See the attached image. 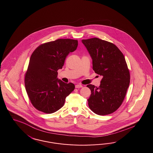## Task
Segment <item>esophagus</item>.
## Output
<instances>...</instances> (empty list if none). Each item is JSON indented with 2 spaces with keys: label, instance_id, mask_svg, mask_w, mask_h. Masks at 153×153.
<instances>
[{
  "label": "esophagus",
  "instance_id": "obj_1",
  "mask_svg": "<svg viewBox=\"0 0 153 153\" xmlns=\"http://www.w3.org/2000/svg\"><path fill=\"white\" fill-rule=\"evenodd\" d=\"M75 87H76V88H82V85L81 84H77V85H76Z\"/></svg>",
  "mask_w": 153,
  "mask_h": 153
}]
</instances>
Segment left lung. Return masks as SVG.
Here are the masks:
<instances>
[{
  "mask_svg": "<svg viewBox=\"0 0 153 153\" xmlns=\"http://www.w3.org/2000/svg\"><path fill=\"white\" fill-rule=\"evenodd\" d=\"M91 57L93 69L102 76L99 87L86 86L91 91L89 108L105 116L121 105L130 84V73L124 56L116 45L97 37L82 40Z\"/></svg>",
  "mask_w": 153,
  "mask_h": 153,
  "instance_id": "left-lung-1",
  "label": "left lung"
}]
</instances>
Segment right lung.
<instances>
[{
  "mask_svg": "<svg viewBox=\"0 0 153 153\" xmlns=\"http://www.w3.org/2000/svg\"><path fill=\"white\" fill-rule=\"evenodd\" d=\"M77 45V40L61 39L41 44L32 53L25 74V86L37 110L47 114L59 110L74 89L73 83L58 79L57 71L62 69L66 57Z\"/></svg>",
  "mask_w": 153,
  "mask_h": 153,
  "instance_id": "add662e5",
  "label": "right lung"
}]
</instances>
